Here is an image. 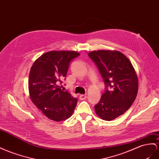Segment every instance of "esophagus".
<instances>
[{
    "mask_svg": "<svg viewBox=\"0 0 159 159\" xmlns=\"http://www.w3.org/2000/svg\"><path fill=\"white\" fill-rule=\"evenodd\" d=\"M86 95H85V94H81V95L80 96V100H85L86 99Z\"/></svg>",
    "mask_w": 159,
    "mask_h": 159,
    "instance_id": "34e87169",
    "label": "esophagus"
}]
</instances>
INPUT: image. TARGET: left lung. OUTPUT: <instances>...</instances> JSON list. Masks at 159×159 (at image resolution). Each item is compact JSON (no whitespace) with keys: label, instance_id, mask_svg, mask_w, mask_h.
I'll return each instance as SVG.
<instances>
[{"label":"left lung","instance_id":"left-lung-1","mask_svg":"<svg viewBox=\"0 0 159 159\" xmlns=\"http://www.w3.org/2000/svg\"><path fill=\"white\" fill-rule=\"evenodd\" d=\"M88 55L106 86L100 102L94 106L95 111L102 120H112L125 113L134 102L139 89L138 77L130 60L118 51H92ZM108 87L111 88L109 90Z\"/></svg>","mask_w":159,"mask_h":159}]
</instances>
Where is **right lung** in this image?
<instances>
[{"instance_id":"1","label":"right lung","mask_w":159,"mask_h":159,"mask_svg":"<svg viewBox=\"0 0 159 159\" xmlns=\"http://www.w3.org/2000/svg\"><path fill=\"white\" fill-rule=\"evenodd\" d=\"M80 54L74 51H51L37 59L29 76L31 101L49 119L61 121L69 118L78 100L62 91L58 84L66 77L70 62Z\"/></svg>"}]
</instances>
